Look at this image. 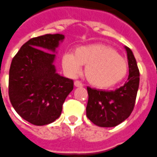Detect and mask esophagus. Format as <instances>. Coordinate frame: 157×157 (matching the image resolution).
I'll return each instance as SVG.
<instances>
[{"mask_svg": "<svg viewBox=\"0 0 157 157\" xmlns=\"http://www.w3.org/2000/svg\"><path fill=\"white\" fill-rule=\"evenodd\" d=\"M74 85L76 87H83V83H81L80 81L76 80V81H74Z\"/></svg>", "mask_w": 157, "mask_h": 157, "instance_id": "esophagus-1", "label": "esophagus"}]
</instances>
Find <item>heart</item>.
<instances>
[{"mask_svg": "<svg viewBox=\"0 0 157 157\" xmlns=\"http://www.w3.org/2000/svg\"><path fill=\"white\" fill-rule=\"evenodd\" d=\"M62 63L71 76L79 74L82 65H84L87 80L98 88L115 85L125 77L128 71L126 59L115 48L104 44L79 47L74 53L63 54Z\"/></svg>", "mask_w": 157, "mask_h": 157, "instance_id": "heart-1", "label": "heart"}]
</instances>
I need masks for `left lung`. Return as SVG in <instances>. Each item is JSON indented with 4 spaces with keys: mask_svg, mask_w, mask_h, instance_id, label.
Segmentation results:
<instances>
[{
    "mask_svg": "<svg viewBox=\"0 0 157 157\" xmlns=\"http://www.w3.org/2000/svg\"><path fill=\"white\" fill-rule=\"evenodd\" d=\"M129 65L128 79L114 91H105L87 87L89 99L87 117L96 125L114 127L122 123L133 111L139 88L140 72L132 51L125 47Z\"/></svg>",
    "mask_w": 157,
    "mask_h": 157,
    "instance_id": "1",
    "label": "left lung"
}]
</instances>
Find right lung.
<instances>
[{"instance_id": "1", "label": "right lung", "mask_w": 157, "mask_h": 157, "mask_svg": "<svg viewBox=\"0 0 157 157\" xmlns=\"http://www.w3.org/2000/svg\"><path fill=\"white\" fill-rule=\"evenodd\" d=\"M64 39L62 34H46L28 40L12 59L8 93L21 117L35 125L58 119L74 81L56 73V48Z\"/></svg>"}]
</instances>
